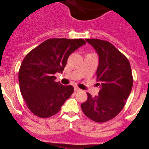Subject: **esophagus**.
Wrapping results in <instances>:
<instances>
[{"mask_svg": "<svg viewBox=\"0 0 149 149\" xmlns=\"http://www.w3.org/2000/svg\"><path fill=\"white\" fill-rule=\"evenodd\" d=\"M80 91V88H77V87H74V91L77 92V91Z\"/></svg>", "mask_w": 149, "mask_h": 149, "instance_id": "esophagus-1", "label": "esophagus"}]
</instances>
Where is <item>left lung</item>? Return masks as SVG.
Segmentation results:
<instances>
[{"label": "left lung", "instance_id": "obj_1", "mask_svg": "<svg viewBox=\"0 0 149 149\" xmlns=\"http://www.w3.org/2000/svg\"><path fill=\"white\" fill-rule=\"evenodd\" d=\"M99 55L96 72L100 85L97 96L88 98L81 104L82 111L95 122L109 121L119 114L125 104L133 86V77L129 60L106 40L86 39Z\"/></svg>", "mask_w": 149, "mask_h": 149}]
</instances>
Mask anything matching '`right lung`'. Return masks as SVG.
I'll use <instances>...</instances> for the list:
<instances>
[{"mask_svg": "<svg viewBox=\"0 0 149 149\" xmlns=\"http://www.w3.org/2000/svg\"><path fill=\"white\" fill-rule=\"evenodd\" d=\"M86 43L84 39L50 38L26 55L19 69V85L34 114L41 118L52 117L70 97L73 86L54 81V74L62 73L69 55Z\"/></svg>", "mask_w": 149, "mask_h": 149, "instance_id": "add662e5", "label": "right lung"}]
</instances>
